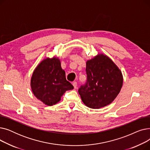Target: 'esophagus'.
I'll return each mask as SVG.
<instances>
[{
  "mask_svg": "<svg viewBox=\"0 0 150 150\" xmlns=\"http://www.w3.org/2000/svg\"><path fill=\"white\" fill-rule=\"evenodd\" d=\"M73 84V86H74V88H75V89H76V87H77V83L75 81V82H74V83H73V84Z\"/></svg>",
  "mask_w": 150,
  "mask_h": 150,
  "instance_id": "esophagus-1",
  "label": "esophagus"
}]
</instances>
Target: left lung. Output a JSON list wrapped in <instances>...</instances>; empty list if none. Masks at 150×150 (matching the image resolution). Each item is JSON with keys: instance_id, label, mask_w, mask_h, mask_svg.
Masks as SVG:
<instances>
[{"instance_id": "obj_1", "label": "left lung", "mask_w": 150, "mask_h": 150, "mask_svg": "<svg viewBox=\"0 0 150 150\" xmlns=\"http://www.w3.org/2000/svg\"><path fill=\"white\" fill-rule=\"evenodd\" d=\"M87 83L78 90L83 103L90 108H103L120 92L123 78L120 69L103 53L86 61Z\"/></svg>"}]
</instances>
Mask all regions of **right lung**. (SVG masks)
I'll list each match as a JSON object with an SVG mask.
<instances>
[{"instance_id": "obj_1", "label": "right lung", "mask_w": 150, "mask_h": 150, "mask_svg": "<svg viewBox=\"0 0 150 150\" xmlns=\"http://www.w3.org/2000/svg\"><path fill=\"white\" fill-rule=\"evenodd\" d=\"M30 86L34 96L47 106L57 104L66 91L74 89L66 80L65 71L56 57H47L39 62L31 76Z\"/></svg>"}]
</instances>
